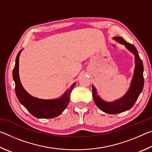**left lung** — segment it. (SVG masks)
Masks as SVG:
<instances>
[{"mask_svg":"<svg viewBox=\"0 0 152 152\" xmlns=\"http://www.w3.org/2000/svg\"><path fill=\"white\" fill-rule=\"evenodd\" d=\"M114 39L121 44L125 45V48L133 53L135 56V66L133 78L128 91L124 96L116 101L110 102L103 101L101 97L98 96L96 89L92 85V94L94 103L102 111L111 115L123 113L132 108L141 92H142L144 85L143 65L137 49L133 45L127 43L122 37H115Z\"/></svg>","mask_w":152,"mask_h":152,"instance_id":"1","label":"left lung"}]
</instances>
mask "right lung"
Returning <instances> with one entry per match:
<instances>
[{
  "mask_svg": "<svg viewBox=\"0 0 152 152\" xmlns=\"http://www.w3.org/2000/svg\"><path fill=\"white\" fill-rule=\"evenodd\" d=\"M22 50L18 53L15 68L12 70V77L15 84V93L18 100L35 117L39 119H52L59 116L68 106L70 100V94L76 82L59 99L45 100L32 96L23 87L19 78V59Z\"/></svg>",
  "mask_w": 152,
  "mask_h": 152,
  "instance_id": "add662e5",
  "label": "right lung"
}]
</instances>
